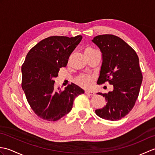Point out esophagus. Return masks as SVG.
<instances>
[{
  "label": "esophagus",
  "instance_id": "34e87169",
  "mask_svg": "<svg viewBox=\"0 0 155 155\" xmlns=\"http://www.w3.org/2000/svg\"><path fill=\"white\" fill-rule=\"evenodd\" d=\"M85 94H87V95H89V96H94V95H95V93L93 91H85Z\"/></svg>",
  "mask_w": 155,
  "mask_h": 155
}]
</instances>
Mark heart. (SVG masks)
I'll list each match as a JSON object with an SVG mask.
<instances>
[{"mask_svg": "<svg viewBox=\"0 0 155 155\" xmlns=\"http://www.w3.org/2000/svg\"><path fill=\"white\" fill-rule=\"evenodd\" d=\"M97 51H95L94 48H91V47H87L86 49H85V54H89L91 53H93V52H96ZM76 83H77L78 85H79L80 87H83V88H89L91 87L92 83H93V78H92L91 77H90L89 75H81L79 77H77L75 80Z\"/></svg>", "mask_w": 155, "mask_h": 155, "instance_id": "1", "label": "heart"}]
</instances>
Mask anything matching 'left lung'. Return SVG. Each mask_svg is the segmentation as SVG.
Returning <instances> with one entry per match:
<instances>
[{
  "label": "left lung",
  "instance_id": "obj_1",
  "mask_svg": "<svg viewBox=\"0 0 155 155\" xmlns=\"http://www.w3.org/2000/svg\"><path fill=\"white\" fill-rule=\"evenodd\" d=\"M92 41L100 48L103 60L97 84L108 82L113 86V91L98 93L105 98L107 103L95 113L104 119L120 120L133 109L139 96L143 81L139 57L117 36L98 35Z\"/></svg>",
  "mask_w": 155,
  "mask_h": 155
}]
</instances>
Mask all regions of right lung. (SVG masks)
Returning a JSON list of instances; mask_svg holds the SVG:
<instances>
[{"instance_id":"1","label":"right lung","mask_w":155,"mask_h":155,"mask_svg":"<svg viewBox=\"0 0 155 155\" xmlns=\"http://www.w3.org/2000/svg\"><path fill=\"white\" fill-rule=\"evenodd\" d=\"M81 35L74 37L53 36L32 47L21 67L22 88L28 104L38 117L48 121L58 120L70 112L75 97L84 91L75 84L64 91L54 88V78L66 67L71 53L80 43Z\"/></svg>"}]
</instances>
